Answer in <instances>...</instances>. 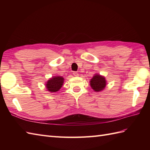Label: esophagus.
Returning a JSON list of instances; mask_svg holds the SVG:
<instances>
[{
  "label": "esophagus",
  "instance_id": "obj_1",
  "mask_svg": "<svg viewBox=\"0 0 150 150\" xmlns=\"http://www.w3.org/2000/svg\"><path fill=\"white\" fill-rule=\"evenodd\" d=\"M73 75L75 76V77H78V76H79V73L77 72H76V71L73 72Z\"/></svg>",
  "mask_w": 150,
  "mask_h": 150
}]
</instances>
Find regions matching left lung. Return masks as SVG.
Instances as JSON below:
<instances>
[{"mask_svg": "<svg viewBox=\"0 0 150 150\" xmlns=\"http://www.w3.org/2000/svg\"><path fill=\"white\" fill-rule=\"evenodd\" d=\"M90 84L91 88L95 92H99L104 90L107 85V81L104 76L96 73L93 75L90 81Z\"/></svg>", "mask_w": 150, "mask_h": 150, "instance_id": "obj_1", "label": "left lung"}]
</instances>
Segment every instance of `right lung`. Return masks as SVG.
Masks as SVG:
<instances>
[{
	"instance_id": "1",
	"label": "right lung",
	"mask_w": 150,
	"mask_h": 150,
	"mask_svg": "<svg viewBox=\"0 0 150 150\" xmlns=\"http://www.w3.org/2000/svg\"><path fill=\"white\" fill-rule=\"evenodd\" d=\"M64 81V79L61 76H53L46 82L45 86L47 91L50 93H55L59 91L62 86Z\"/></svg>"
}]
</instances>
